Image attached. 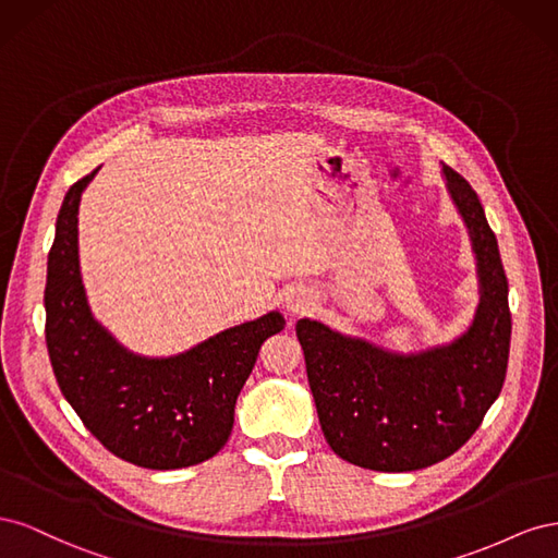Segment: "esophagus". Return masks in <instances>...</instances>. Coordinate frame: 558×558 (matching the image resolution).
<instances>
[{"instance_id": "obj_1", "label": "esophagus", "mask_w": 558, "mask_h": 558, "mask_svg": "<svg viewBox=\"0 0 558 558\" xmlns=\"http://www.w3.org/2000/svg\"><path fill=\"white\" fill-rule=\"evenodd\" d=\"M312 305H314V298L305 291H293L289 298H286V310H289L293 316L310 312Z\"/></svg>"}]
</instances>
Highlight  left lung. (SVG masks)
<instances>
[{"mask_svg":"<svg viewBox=\"0 0 558 558\" xmlns=\"http://www.w3.org/2000/svg\"><path fill=\"white\" fill-rule=\"evenodd\" d=\"M447 191L477 258L480 307L459 340L421 353L386 351L300 318L320 430L340 459L377 472H410L459 451L500 396L512 314L494 230L472 185L442 165Z\"/></svg>","mask_w":558,"mask_h":558,"instance_id":"obj_1","label":"left lung"}]
</instances>
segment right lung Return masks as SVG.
Segmentation results:
<instances>
[{
	"mask_svg": "<svg viewBox=\"0 0 558 558\" xmlns=\"http://www.w3.org/2000/svg\"><path fill=\"white\" fill-rule=\"evenodd\" d=\"M95 174L66 191L48 253L50 365L83 426L118 459L150 470L197 465L228 442L234 402L258 351L286 320L269 312L170 359L137 356L118 344L93 318L78 269V202Z\"/></svg>",
	"mask_w": 558,
	"mask_h": 558,
	"instance_id": "add662e5",
	"label": "right lung"
}]
</instances>
